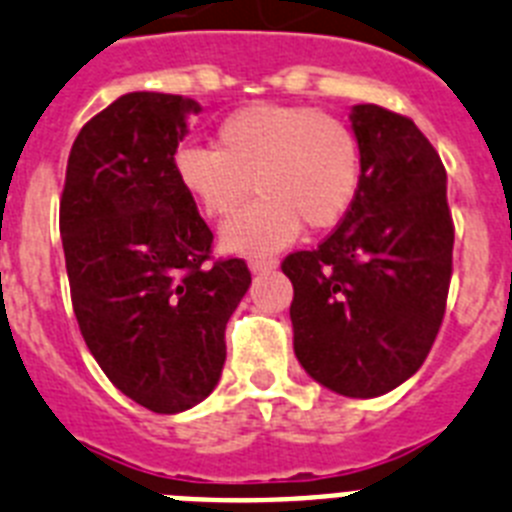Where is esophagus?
<instances>
[{
	"label": "esophagus",
	"instance_id": "obj_1",
	"mask_svg": "<svg viewBox=\"0 0 512 512\" xmlns=\"http://www.w3.org/2000/svg\"><path fill=\"white\" fill-rule=\"evenodd\" d=\"M279 261L277 259H264V256H256V259L248 261V266H251V272H269V269H274Z\"/></svg>",
	"mask_w": 512,
	"mask_h": 512
}]
</instances>
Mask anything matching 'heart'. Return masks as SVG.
I'll list each match as a JSON object with an SVG mask.
<instances>
[{
    "label": "heart",
    "instance_id": "obj_1",
    "mask_svg": "<svg viewBox=\"0 0 512 512\" xmlns=\"http://www.w3.org/2000/svg\"><path fill=\"white\" fill-rule=\"evenodd\" d=\"M173 170L191 202L212 220L233 217L253 191L259 202L222 227V248L266 253L308 227L331 230L347 217L362 183L352 126L305 106L253 103L214 129L209 147H183Z\"/></svg>",
    "mask_w": 512,
    "mask_h": 512
}]
</instances>
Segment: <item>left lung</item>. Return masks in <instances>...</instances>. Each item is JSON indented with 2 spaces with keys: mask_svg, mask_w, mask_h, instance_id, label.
Instances as JSON below:
<instances>
[{
  "mask_svg": "<svg viewBox=\"0 0 512 512\" xmlns=\"http://www.w3.org/2000/svg\"><path fill=\"white\" fill-rule=\"evenodd\" d=\"M362 150L355 204L313 251L282 261L295 355L331 391L373 399L412 378L440 331L453 274L445 168L412 119L352 108Z\"/></svg>",
  "mask_w": 512,
  "mask_h": 512,
  "instance_id": "left-lung-1",
  "label": "left lung"
}]
</instances>
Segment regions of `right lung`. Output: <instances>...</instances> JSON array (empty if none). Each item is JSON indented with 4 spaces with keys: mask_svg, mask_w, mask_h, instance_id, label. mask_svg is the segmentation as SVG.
Returning <instances> with one entry per match:
<instances>
[{
    "mask_svg": "<svg viewBox=\"0 0 512 512\" xmlns=\"http://www.w3.org/2000/svg\"><path fill=\"white\" fill-rule=\"evenodd\" d=\"M183 95L129 93L69 152L59 230L72 308L100 370L157 414L204 401L225 365V326L251 285L243 259H212V230L173 170Z\"/></svg>",
    "mask_w": 512,
    "mask_h": 512,
    "instance_id": "obj_1",
    "label": "right lung"
}]
</instances>
